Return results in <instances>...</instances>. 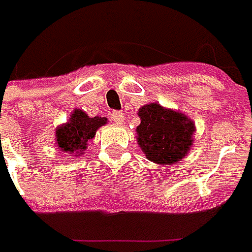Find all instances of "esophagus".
<instances>
[{"label":"esophagus","instance_id":"obj_1","mask_svg":"<svg viewBox=\"0 0 252 252\" xmlns=\"http://www.w3.org/2000/svg\"><path fill=\"white\" fill-rule=\"evenodd\" d=\"M112 119H113V122L115 123H118V125H122L123 123V113L119 111H113L112 112Z\"/></svg>","mask_w":252,"mask_h":252}]
</instances>
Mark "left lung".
Here are the masks:
<instances>
[{
    "label": "left lung",
    "mask_w": 252,
    "mask_h": 252,
    "mask_svg": "<svg viewBox=\"0 0 252 252\" xmlns=\"http://www.w3.org/2000/svg\"><path fill=\"white\" fill-rule=\"evenodd\" d=\"M139 144L146 157L157 164L171 165L182 160L192 146L195 126L185 115L149 103L139 109Z\"/></svg>",
    "instance_id": "left-lung-1"
}]
</instances>
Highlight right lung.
<instances>
[{
	"label": "right lung",
	"mask_w": 252,
	"mask_h": 252,
	"mask_svg": "<svg viewBox=\"0 0 252 252\" xmlns=\"http://www.w3.org/2000/svg\"><path fill=\"white\" fill-rule=\"evenodd\" d=\"M105 123V118H90L85 112L75 109L70 116V121L56 130L57 144L62 150L70 154H83L88 146V141Z\"/></svg>",
	"instance_id": "obj_1"
}]
</instances>
